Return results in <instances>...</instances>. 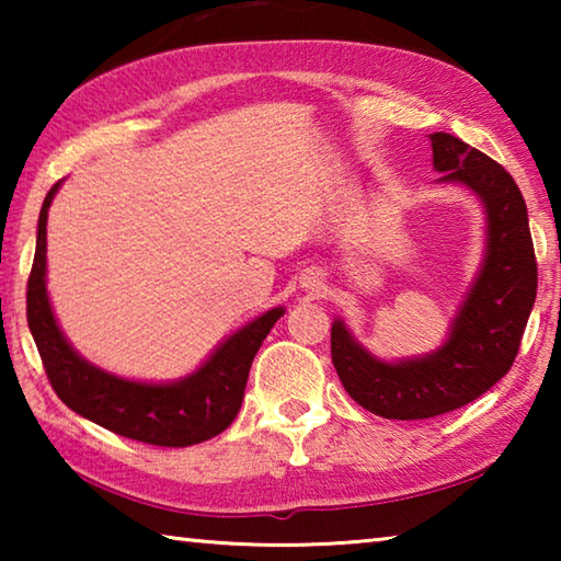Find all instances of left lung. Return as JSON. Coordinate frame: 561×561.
<instances>
[{
    "mask_svg": "<svg viewBox=\"0 0 561 561\" xmlns=\"http://www.w3.org/2000/svg\"><path fill=\"white\" fill-rule=\"evenodd\" d=\"M435 183L468 187L485 207V252L443 344L423 356L386 360L341 319L331 324V360L358 405L391 421L450 413L510 371L537 297L527 205L505 168L450 133H433Z\"/></svg>",
    "mask_w": 561,
    "mask_h": 561,
    "instance_id": "8db88e82",
    "label": "left lung"
}]
</instances>
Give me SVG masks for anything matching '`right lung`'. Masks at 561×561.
<instances>
[{"mask_svg":"<svg viewBox=\"0 0 561 561\" xmlns=\"http://www.w3.org/2000/svg\"><path fill=\"white\" fill-rule=\"evenodd\" d=\"M61 183L64 180L44 197L26 287V321L56 396L101 428L148 445L187 448L220 435L240 413L254 354L284 317V307L264 311L237 329L193 374L175 381H133L91 364L64 336L46 291V220Z\"/></svg>","mask_w":561,"mask_h":561,"instance_id":"1","label":"right lung"}]
</instances>
